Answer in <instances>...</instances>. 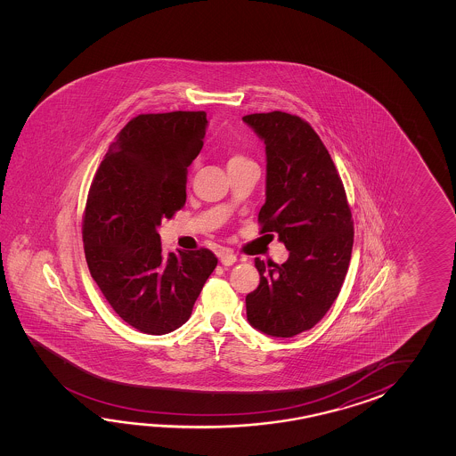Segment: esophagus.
I'll return each instance as SVG.
<instances>
[{
	"label": "esophagus",
	"mask_w": 456,
	"mask_h": 456,
	"mask_svg": "<svg viewBox=\"0 0 456 456\" xmlns=\"http://www.w3.org/2000/svg\"><path fill=\"white\" fill-rule=\"evenodd\" d=\"M236 261H238V259H236V256H234L232 252L224 251L222 252V256H220V262H222L224 265H232Z\"/></svg>",
	"instance_id": "1"
}]
</instances>
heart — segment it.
<instances>
[{
	"label": "heart",
	"instance_id": "1",
	"mask_svg": "<svg viewBox=\"0 0 456 456\" xmlns=\"http://www.w3.org/2000/svg\"><path fill=\"white\" fill-rule=\"evenodd\" d=\"M242 161H248L246 156L240 155V153H232L228 158V166L236 165V163H242Z\"/></svg>",
	"mask_w": 456,
	"mask_h": 456
}]
</instances>
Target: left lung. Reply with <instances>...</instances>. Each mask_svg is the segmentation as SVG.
Segmentation results:
<instances>
[{"label":"left lung","instance_id":"obj_1","mask_svg":"<svg viewBox=\"0 0 456 456\" xmlns=\"http://www.w3.org/2000/svg\"><path fill=\"white\" fill-rule=\"evenodd\" d=\"M242 120L265 143L261 232H277L290 252L281 265L256 257L261 281L246 297V314L267 336L293 338L318 324L339 295L354 246L352 214L330 151L308 122L281 110Z\"/></svg>","mask_w":456,"mask_h":456}]
</instances>
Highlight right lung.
<instances>
[{
  "label": "right lung",
  "mask_w": 456,
  "mask_h": 456,
  "mask_svg": "<svg viewBox=\"0 0 456 456\" xmlns=\"http://www.w3.org/2000/svg\"><path fill=\"white\" fill-rule=\"evenodd\" d=\"M207 114H140L97 167L83 216L91 277L132 328L161 336L191 318L218 259L205 248L163 254L158 226L185 204L187 167L204 146Z\"/></svg>",
  "instance_id": "obj_1"
}]
</instances>
